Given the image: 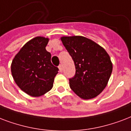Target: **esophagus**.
<instances>
[{
  "label": "esophagus",
  "instance_id": "34e87169",
  "mask_svg": "<svg viewBox=\"0 0 131 131\" xmlns=\"http://www.w3.org/2000/svg\"><path fill=\"white\" fill-rule=\"evenodd\" d=\"M58 68H59V72H62V71H63L62 65H59Z\"/></svg>",
  "mask_w": 131,
  "mask_h": 131
}]
</instances>
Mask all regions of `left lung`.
I'll return each mask as SVG.
<instances>
[{
  "mask_svg": "<svg viewBox=\"0 0 131 131\" xmlns=\"http://www.w3.org/2000/svg\"><path fill=\"white\" fill-rule=\"evenodd\" d=\"M61 40L76 68L74 77L69 80L72 90L84 100L96 97L106 88L113 70L109 54L83 36H63Z\"/></svg>",
  "mask_w": 131,
  "mask_h": 131,
  "instance_id": "8db88e82",
  "label": "left lung"
}]
</instances>
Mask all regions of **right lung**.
I'll return each instance as SVG.
<instances>
[{
	"label": "right lung",
	"mask_w": 131,
	"mask_h": 131,
	"mask_svg": "<svg viewBox=\"0 0 131 131\" xmlns=\"http://www.w3.org/2000/svg\"><path fill=\"white\" fill-rule=\"evenodd\" d=\"M48 37L38 36L25 43L14 57L11 71L20 90L33 97L41 96L51 90L58 68L51 63L46 50Z\"/></svg>",
	"instance_id": "obj_1"
}]
</instances>
